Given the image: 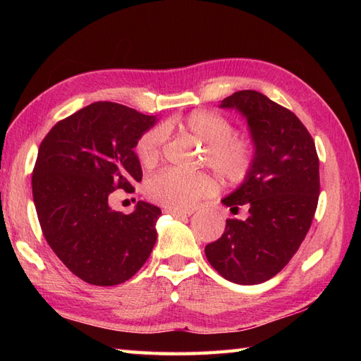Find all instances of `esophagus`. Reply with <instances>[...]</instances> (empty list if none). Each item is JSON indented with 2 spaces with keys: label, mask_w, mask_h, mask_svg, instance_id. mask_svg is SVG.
<instances>
[{
  "label": "esophagus",
  "mask_w": 361,
  "mask_h": 361,
  "mask_svg": "<svg viewBox=\"0 0 361 361\" xmlns=\"http://www.w3.org/2000/svg\"><path fill=\"white\" fill-rule=\"evenodd\" d=\"M166 212L172 214L173 217H189L192 211H178V209H166Z\"/></svg>",
  "instance_id": "esophagus-1"
}]
</instances>
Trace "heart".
Instances as JSON below:
<instances>
[{"instance_id":"heart-1","label":"heart","mask_w":361,"mask_h":361,"mask_svg":"<svg viewBox=\"0 0 361 361\" xmlns=\"http://www.w3.org/2000/svg\"><path fill=\"white\" fill-rule=\"evenodd\" d=\"M173 126L155 127L145 132L136 142V155L145 167L155 166L166 141V132ZM183 133L197 137L206 150V163L221 178L240 183L251 173L256 159V149L248 137L234 136V126L225 116L209 110H194L176 124ZM217 190V181L204 172L181 173L166 169L147 180L144 192L152 202L169 209L186 211L198 200Z\"/></svg>"}]
</instances>
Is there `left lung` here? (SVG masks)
<instances>
[{
    "label": "left lung",
    "mask_w": 361,
    "mask_h": 361,
    "mask_svg": "<svg viewBox=\"0 0 361 361\" xmlns=\"http://www.w3.org/2000/svg\"><path fill=\"white\" fill-rule=\"evenodd\" d=\"M220 109L247 118L256 159L251 173L221 203L247 206L248 219H228L206 259L225 279L242 286L278 274L309 233L319 195V159L313 137L295 113L252 90L224 99Z\"/></svg>",
    "instance_id": "obj_1"
}]
</instances>
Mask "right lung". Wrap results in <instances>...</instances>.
Segmentation results:
<instances>
[{"label": "right lung", "mask_w": 361, "mask_h": 361, "mask_svg": "<svg viewBox=\"0 0 361 361\" xmlns=\"http://www.w3.org/2000/svg\"><path fill=\"white\" fill-rule=\"evenodd\" d=\"M155 122L126 105L94 102L59 121L38 149L32 195L44 239L93 286L128 281L155 247L158 206L137 202L132 214L110 206L114 190L133 192L141 181L133 149Z\"/></svg>", "instance_id": "1"}]
</instances>
